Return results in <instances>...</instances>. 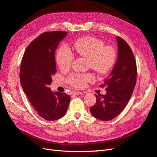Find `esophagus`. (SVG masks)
Returning a JSON list of instances; mask_svg holds the SVG:
<instances>
[{
    "label": "esophagus",
    "mask_w": 157,
    "mask_h": 157,
    "mask_svg": "<svg viewBox=\"0 0 157 157\" xmlns=\"http://www.w3.org/2000/svg\"><path fill=\"white\" fill-rule=\"evenodd\" d=\"M82 94V92H78V91H76V92H73V94H74V95H80V94Z\"/></svg>",
    "instance_id": "1"
}]
</instances>
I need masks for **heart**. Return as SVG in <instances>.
Instances as JSON below:
<instances>
[{
    "label": "heart",
    "instance_id": "heart-1",
    "mask_svg": "<svg viewBox=\"0 0 157 157\" xmlns=\"http://www.w3.org/2000/svg\"><path fill=\"white\" fill-rule=\"evenodd\" d=\"M73 48L78 56L86 58L90 67L96 73L104 75L109 73L115 63L117 53L111 46H105L103 41L93 36H84L75 40ZM74 56L67 46L62 45L56 54V62L61 70H67L71 66ZM94 77L91 74H72L67 78L68 83L77 88L86 86Z\"/></svg>",
    "mask_w": 157,
    "mask_h": 157
}]
</instances>
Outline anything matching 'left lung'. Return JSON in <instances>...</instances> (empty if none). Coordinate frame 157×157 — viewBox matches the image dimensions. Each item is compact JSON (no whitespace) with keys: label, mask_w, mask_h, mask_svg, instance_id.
I'll return each instance as SVG.
<instances>
[{"label":"left lung","mask_w":157,"mask_h":157,"mask_svg":"<svg viewBox=\"0 0 157 157\" xmlns=\"http://www.w3.org/2000/svg\"><path fill=\"white\" fill-rule=\"evenodd\" d=\"M118 58L111 73L100 87H105L106 94H94L96 104L90 113L98 119L107 121L117 117L129 101L136 86L137 65L134 55L127 42L117 37Z\"/></svg>","instance_id":"obj_1"}]
</instances>
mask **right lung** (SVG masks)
<instances>
[{
    "label": "right lung",
    "instance_id": "right-lung-1",
    "mask_svg": "<svg viewBox=\"0 0 157 157\" xmlns=\"http://www.w3.org/2000/svg\"><path fill=\"white\" fill-rule=\"evenodd\" d=\"M67 33L45 32L27 46L21 59L20 78L23 92L39 115L56 121L67 112L71 97L51 91L52 76L56 73L55 51Z\"/></svg>",
    "mask_w": 157,
    "mask_h": 157
}]
</instances>
